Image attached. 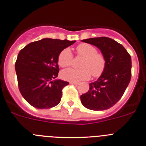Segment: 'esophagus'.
<instances>
[{"mask_svg": "<svg viewBox=\"0 0 146 146\" xmlns=\"http://www.w3.org/2000/svg\"><path fill=\"white\" fill-rule=\"evenodd\" d=\"M70 84L74 85V86H78V85H79V83H76V82H72V81H71V82H70Z\"/></svg>", "mask_w": 146, "mask_h": 146, "instance_id": "obj_1", "label": "esophagus"}]
</instances>
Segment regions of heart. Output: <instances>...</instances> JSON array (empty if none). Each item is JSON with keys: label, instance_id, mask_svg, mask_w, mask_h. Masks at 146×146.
I'll return each mask as SVG.
<instances>
[{"label": "heart", "instance_id": "b5f03b06", "mask_svg": "<svg viewBox=\"0 0 146 146\" xmlns=\"http://www.w3.org/2000/svg\"><path fill=\"white\" fill-rule=\"evenodd\" d=\"M76 54L83 57L79 69H68L61 72V76L66 81L78 82L90 78L99 77L104 73L106 66L104 55L98 52L94 46L89 43H81L76 47ZM73 54L70 48H65L58 56V63L61 68H68L72 63Z\"/></svg>", "mask_w": 146, "mask_h": 146}]
</instances>
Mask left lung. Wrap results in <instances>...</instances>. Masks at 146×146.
I'll list each match as a JSON object with an SVG mask.
<instances>
[{
  "label": "left lung",
  "instance_id": "1",
  "mask_svg": "<svg viewBox=\"0 0 146 146\" xmlns=\"http://www.w3.org/2000/svg\"><path fill=\"white\" fill-rule=\"evenodd\" d=\"M82 41L101 50L106 58V66L99 79L90 83L88 92L81 95V103L92 110H106L121 99L130 83L131 56L121 44L110 38H91Z\"/></svg>",
  "mask_w": 146,
  "mask_h": 146
}]
</instances>
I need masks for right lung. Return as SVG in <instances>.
Segmentation results:
<instances>
[{"instance_id": "add662e5", "label": "right lung", "mask_w": 146, "mask_h": 146, "mask_svg": "<svg viewBox=\"0 0 146 146\" xmlns=\"http://www.w3.org/2000/svg\"><path fill=\"white\" fill-rule=\"evenodd\" d=\"M76 40L43 38L30 42L19 52L15 63L18 85L23 97L38 109H48L60 103L68 82L58 76V56Z\"/></svg>"}]
</instances>
